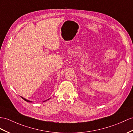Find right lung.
I'll return each mask as SVG.
<instances>
[{
    "label": "right lung",
    "instance_id": "right-lung-1",
    "mask_svg": "<svg viewBox=\"0 0 133 133\" xmlns=\"http://www.w3.org/2000/svg\"><path fill=\"white\" fill-rule=\"evenodd\" d=\"M21 98L23 99L24 100H25V101H26V102H31V101H29V100H27V99H25V98H22V97H21ZM50 99H48V100H49ZM46 100H45V101H46ZM45 101H44V102H45Z\"/></svg>",
    "mask_w": 133,
    "mask_h": 133
}]
</instances>
